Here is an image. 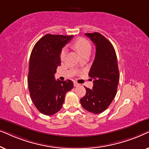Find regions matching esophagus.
I'll return each mask as SVG.
<instances>
[{
    "label": "esophagus",
    "mask_w": 149,
    "mask_h": 149,
    "mask_svg": "<svg viewBox=\"0 0 149 149\" xmlns=\"http://www.w3.org/2000/svg\"><path fill=\"white\" fill-rule=\"evenodd\" d=\"M79 85H80V84H79V83H77V82H76V81H74V87L79 86Z\"/></svg>",
    "instance_id": "1"
}]
</instances>
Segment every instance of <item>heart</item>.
<instances>
[{"label": "heart", "mask_w": 149, "mask_h": 149, "mask_svg": "<svg viewBox=\"0 0 149 149\" xmlns=\"http://www.w3.org/2000/svg\"><path fill=\"white\" fill-rule=\"evenodd\" d=\"M72 47L79 53L81 57L87 56L90 54L91 50V43L87 39L84 38H79L74 40L72 44ZM66 55V49L65 48L62 49L60 53L61 60H64Z\"/></svg>", "instance_id": "obj_1"}]
</instances>
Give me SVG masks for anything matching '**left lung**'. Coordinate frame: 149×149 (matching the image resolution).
I'll list each match as a JSON object with an SVG mask.
<instances>
[{"mask_svg": "<svg viewBox=\"0 0 149 149\" xmlns=\"http://www.w3.org/2000/svg\"><path fill=\"white\" fill-rule=\"evenodd\" d=\"M95 45V56L89 76L94 79L93 89L85 87L86 93L80 100L83 109L94 114L104 111L117 94L119 72L113 45L98 32L86 33Z\"/></svg>", "mask_w": 149, "mask_h": 149, "instance_id": "8db88e82", "label": "left lung"}]
</instances>
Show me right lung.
Listing matches in <instances>:
<instances>
[{
  "instance_id": "right-lung-1",
  "label": "right lung",
  "mask_w": 149,
  "mask_h": 149,
  "mask_svg": "<svg viewBox=\"0 0 149 149\" xmlns=\"http://www.w3.org/2000/svg\"><path fill=\"white\" fill-rule=\"evenodd\" d=\"M72 36L47 34L32 49L29 62L28 83L34 106L45 115H52L62 109L65 95L73 88L70 80L56 81L55 73L60 66L62 49Z\"/></svg>"
}]
</instances>
